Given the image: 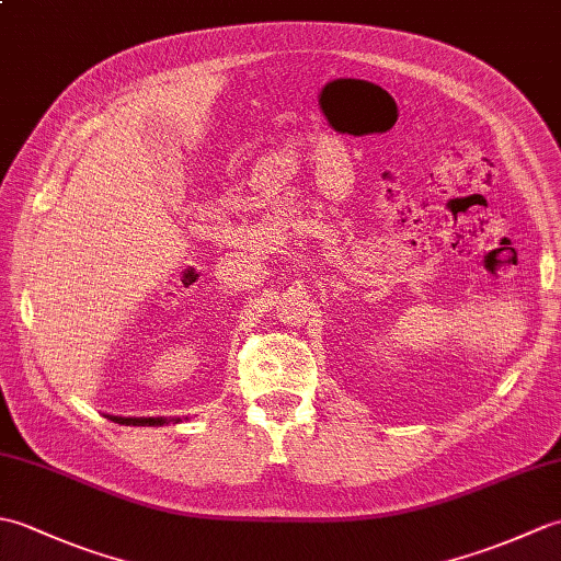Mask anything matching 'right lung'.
<instances>
[{"label":"right lung","instance_id":"1","mask_svg":"<svg viewBox=\"0 0 561 561\" xmlns=\"http://www.w3.org/2000/svg\"><path fill=\"white\" fill-rule=\"evenodd\" d=\"M113 422H117V424H133V426H153V424H165V420H163V416H149V420H141V416H139V420H135V416H127V420H125V416H113Z\"/></svg>","mask_w":561,"mask_h":561}]
</instances>
